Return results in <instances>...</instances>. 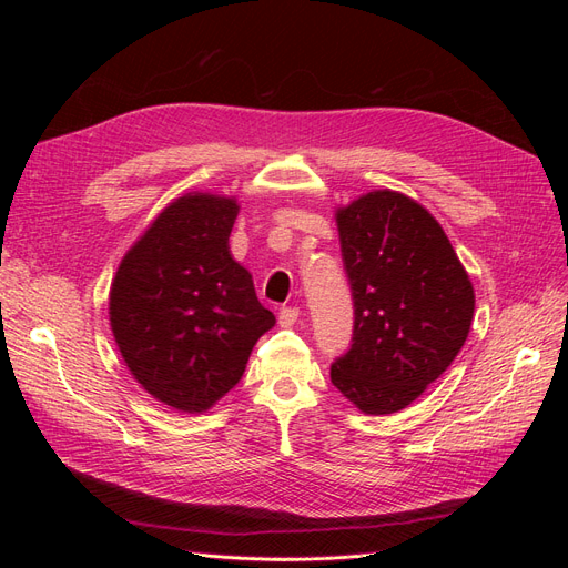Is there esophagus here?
<instances>
[{
  "label": "esophagus",
  "mask_w": 568,
  "mask_h": 568,
  "mask_svg": "<svg viewBox=\"0 0 568 568\" xmlns=\"http://www.w3.org/2000/svg\"><path fill=\"white\" fill-rule=\"evenodd\" d=\"M298 315H301V311H298V307H294V305L282 307V311H280V326L288 329V326H294L298 322Z\"/></svg>",
  "instance_id": "1"
}]
</instances>
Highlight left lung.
Here are the masks:
<instances>
[{
	"label": "left lung",
	"instance_id": "1",
	"mask_svg": "<svg viewBox=\"0 0 568 568\" xmlns=\"http://www.w3.org/2000/svg\"><path fill=\"white\" fill-rule=\"evenodd\" d=\"M353 291V343L332 384L365 415H393L453 365L471 329L474 286L436 217L379 189L336 211Z\"/></svg>",
	"mask_w": 568,
	"mask_h": 568
}]
</instances>
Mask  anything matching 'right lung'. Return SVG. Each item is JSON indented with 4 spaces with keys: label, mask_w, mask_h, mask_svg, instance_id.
I'll return each instance as SVG.
<instances>
[{
    "label": "right lung",
    "mask_w": 568,
    "mask_h": 568,
    "mask_svg": "<svg viewBox=\"0 0 568 568\" xmlns=\"http://www.w3.org/2000/svg\"><path fill=\"white\" fill-rule=\"evenodd\" d=\"M239 205L184 194L163 209L120 263L111 329L128 369L153 398L205 412L232 390L274 315L230 253Z\"/></svg>",
    "instance_id": "right-lung-1"
}]
</instances>
